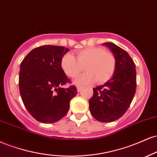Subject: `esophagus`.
<instances>
[{
    "label": "esophagus",
    "instance_id": "esophagus-1",
    "mask_svg": "<svg viewBox=\"0 0 157 157\" xmlns=\"http://www.w3.org/2000/svg\"><path fill=\"white\" fill-rule=\"evenodd\" d=\"M82 87L81 86H77V90H78V92H80L81 90H82Z\"/></svg>",
    "mask_w": 157,
    "mask_h": 157
}]
</instances>
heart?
Instances as JSON below:
<instances>
[{
  "label": "heart",
  "mask_w": 157,
  "mask_h": 157,
  "mask_svg": "<svg viewBox=\"0 0 157 157\" xmlns=\"http://www.w3.org/2000/svg\"><path fill=\"white\" fill-rule=\"evenodd\" d=\"M85 68L86 73L75 79L77 85H84L96 80L98 83L106 82L112 78L116 70V59L111 52L104 48L89 47L76 53V59L67 53L61 59V67L70 78H75Z\"/></svg>",
  "instance_id": "heart-1"
}]
</instances>
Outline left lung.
<instances>
[{
    "mask_svg": "<svg viewBox=\"0 0 157 157\" xmlns=\"http://www.w3.org/2000/svg\"><path fill=\"white\" fill-rule=\"evenodd\" d=\"M115 55L116 70L104 85L93 88L89 101L90 113L97 121L109 123L124 115L133 100L137 86L135 64L128 53L119 46L105 42Z\"/></svg>",
    "mask_w": 157,
    "mask_h": 157,
    "instance_id": "8db88e82",
    "label": "left lung"
}]
</instances>
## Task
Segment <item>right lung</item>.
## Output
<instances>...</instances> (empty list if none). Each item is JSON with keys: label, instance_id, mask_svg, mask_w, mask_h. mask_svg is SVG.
I'll return each instance as SVG.
<instances>
[{"label": "right lung", "instance_id": "1", "mask_svg": "<svg viewBox=\"0 0 157 157\" xmlns=\"http://www.w3.org/2000/svg\"><path fill=\"white\" fill-rule=\"evenodd\" d=\"M69 51L63 46L42 45L23 59L19 72V89L24 106L39 122L52 123L67 113L77 88L61 67V59Z\"/></svg>", "mask_w": 157, "mask_h": 157}]
</instances>
